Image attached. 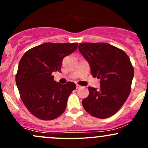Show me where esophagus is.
Wrapping results in <instances>:
<instances>
[{
	"instance_id": "34e87169",
	"label": "esophagus",
	"mask_w": 148,
	"mask_h": 148,
	"mask_svg": "<svg viewBox=\"0 0 148 148\" xmlns=\"http://www.w3.org/2000/svg\"><path fill=\"white\" fill-rule=\"evenodd\" d=\"M76 89H78V88H79L80 87H81V86H80V85H79V84H76Z\"/></svg>"
}]
</instances>
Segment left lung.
Returning a JSON list of instances; mask_svg holds the SVG:
<instances>
[{"label":"left lung","mask_w":148,"mask_h":148,"mask_svg":"<svg viewBox=\"0 0 148 148\" xmlns=\"http://www.w3.org/2000/svg\"><path fill=\"white\" fill-rule=\"evenodd\" d=\"M79 50L90 64L91 74L100 79V88L88 87L82 101L84 109L97 118L114 115L131 92L134 70L130 58L121 49L107 43H80Z\"/></svg>","instance_id":"1"}]
</instances>
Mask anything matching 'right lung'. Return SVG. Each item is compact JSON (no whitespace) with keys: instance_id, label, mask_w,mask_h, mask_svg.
Listing matches in <instances>:
<instances>
[{"instance_id":"right-lung-1","label":"right lung","mask_w":148,"mask_h":148,"mask_svg":"<svg viewBox=\"0 0 148 148\" xmlns=\"http://www.w3.org/2000/svg\"><path fill=\"white\" fill-rule=\"evenodd\" d=\"M78 43H45L29 49L19 61L16 84L24 105L36 118L51 120L63 113L76 84L62 85L52 73L61 72L62 59L75 51Z\"/></svg>"}]
</instances>
